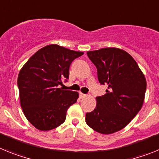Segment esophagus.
<instances>
[{
    "mask_svg": "<svg viewBox=\"0 0 159 159\" xmlns=\"http://www.w3.org/2000/svg\"><path fill=\"white\" fill-rule=\"evenodd\" d=\"M87 95H85V94H83L82 92H80V97L81 99H84V98H85L86 97Z\"/></svg>",
    "mask_w": 159,
    "mask_h": 159,
    "instance_id": "1",
    "label": "esophagus"
}]
</instances>
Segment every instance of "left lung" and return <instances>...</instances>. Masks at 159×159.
<instances>
[{
    "mask_svg": "<svg viewBox=\"0 0 159 159\" xmlns=\"http://www.w3.org/2000/svg\"><path fill=\"white\" fill-rule=\"evenodd\" d=\"M97 68L98 80L107 84L106 94L96 97V107L86 114L87 124L109 134L124 128L142 108L147 81L129 53L116 48L87 52Z\"/></svg>",
    "mask_w": 159,
    "mask_h": 159,
    "instance_id": "obj_1",
    "label": "left lung"
}]
</instances>
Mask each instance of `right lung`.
I'll return each mask as SVG.
<instances>
[{
	"label": "right lung",
	"instance_id": "1",
	"mask_svg": "<svg viewBox=\"0 0 159 159\" xmlns=\"http://www.w3.org/2000/svg\"><path fill=\"white\" fill-rule=\"evenodd\" d=\"M82 52L50 44L38 50L20 71V101L25 117L36 129L50 130L62 124L79 93L58 88L67 81L69 67Z\"/></svg>",
	"mask_w": 159,
	"mask_h": 159
}]
</instances>
